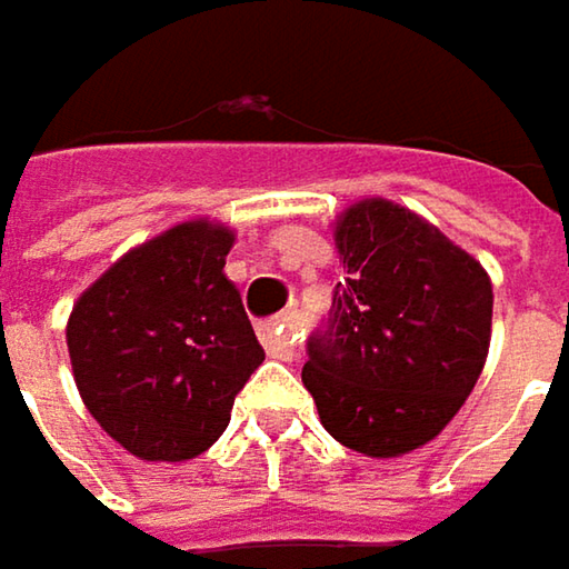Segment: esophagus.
<instances>
[{
  "label": "esophagus",
  "instance_id": "34e87169",
  "mask_svg": "<svg viewBox=\"0 0 569 569\" xmlns=\"http://www.w3.org/2000/svg\"><path fill=\"white\" fill-rule=\"evenodd\" d=\"M260 339H263V346H267V352L273 359H292V349H296V322H292V316H277V319L263 322Z\"/></svg>",
  "mask_w": 569,
  "mask_h": 569
}]
</instances>
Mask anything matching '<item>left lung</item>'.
I'll list each match as a JSON object with an SVG mask.
<instances>
[{"label": "left lung", "mask_w": 569, "mask_h": 569, "mask_svg": "<svg viewBox=\"0 0 569 569\" xmlns=\"http://www.w3.org/2000/svg\"><path fill=\"white\" fill-rule=\"evenodd\" d=\"M336 247L346 283L306 342L302 386L336 441L398 458L471 396L491 346V280L438 227L382 197L339 217Z\"/></svg>", "instance_id": "obj_1"}]
</instances>
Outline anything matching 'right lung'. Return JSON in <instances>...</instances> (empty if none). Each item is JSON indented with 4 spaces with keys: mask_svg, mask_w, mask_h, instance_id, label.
Segmentation results:
<instances>
[{
    "mask_svg": "<svg viewBox=\"0 0 569 569\" xmlns=\"http://www.w3.org/2000/svg\"><path fill=\"white\" fill-rule=\"evenodd\" d=\"M233 230L187 220L124 253L68 316L74 386L141 461L203 455L230 425L263 346L223 263Z\"/></svg>",
    "mask_w": 569,
    "mask_h": 569,
    "instance_id": "obj_1",
    "label": "right lung"
}]
</instances>
